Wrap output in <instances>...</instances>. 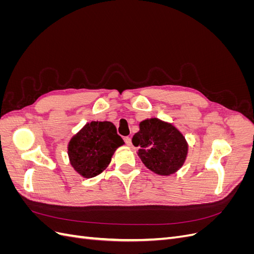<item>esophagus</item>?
<instances>
[{"instance_id":"esophagus-1","label":"esophagus","mask_w":254,"mask_h":254,"mask_svg":"<svg viewBox=\"0 0 254 254\" xmlns=\"http://www.w3.org/2000/svg\"><path fill=\"white\" fill-rule=\"evenodd\" d=\"M124 141H125V143H126L128 146L131 145V137H130V136H125V137H124Z\"/></svg>"}]
</instances>
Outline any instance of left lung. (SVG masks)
<instances>
[{
    "instance_id": "left-lung-1",
    "label": "left lung",
    "mask_w": 254,
    "mask_h": 254,
    "mask_svg": "<svg viewBox=\"0 0 254 254\" xmlns=\"http://www.w3.org/2000/svg\"><path fill=\"white\" fill-rule=\"evenodd\" d=\"M132 144L140 147L137 155L145 166L162 176L179 170L189 148L186 137L178 129L158 119L141 122L140 131L133 135Z\"/></svg>"
}]
</instances>
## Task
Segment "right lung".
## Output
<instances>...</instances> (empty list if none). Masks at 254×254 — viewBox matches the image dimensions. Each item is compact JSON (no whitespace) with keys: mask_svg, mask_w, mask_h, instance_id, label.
Returning a JSON list of instances; mask_svg holds the SVG:
<instances>
[{"mask_svg":"<svg viewBox=\"0 0 254 254\" xmlns=\"http://www.w3.org/2000/svg\"><path fill=\"white\" fill-rule=\"evenodd\" d=\"M123 144L111 122H91L72 137L67 155L76 172L92 178L106 170L114 151Z\"/></svg>","mask_w":254,"mask_h":254,"instance_id":"1","label":"right lung"}]
</instances>
